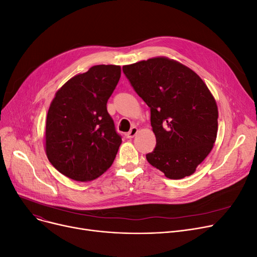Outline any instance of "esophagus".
Masks as SVG:
<instances>
[{"label":"esophagus","mask_w":257,"mask_h":257,"mask_svg":"<svg viewBox=\"0 0 257 257\" xmlns=\"http://www.w3.org/2000/svg\"><path fill=\"white\" fill-rule=\"evenodd\" d=\"M137 133H138V128H137L136 126H133V127L131 128V131L126 134V138H128V139L134 138V137H135V136L137 135Z\"/></svg>","instance_id":"34e87169"}]
</instances>
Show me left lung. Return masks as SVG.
Listing matches in <instances>:
<instances>
[{
    "mask_svg": "<svg viewBox=\"0 0 257 257\" xmlns=\"http://www.w3.org/2000/svg\"><path fill=\"white\" fill-rule=\"evenodd\" d=\"M122 70L151 107L157 144L146 155L149 163L168 179L191 176L216 140L218 111L208 87L194 71L164 56Z\"/></svg>",
    "mask_w": 257,
    "mask_h": 257,
    "instance_id": "1",
    "label": "left lung"
}]
</instances>
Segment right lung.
Listing matches in <instances>:
<instances>
[{"label":"right lung","instance_id":"obj_1","mask_svg":"<svg viewBox=\"0 0 257 257\" xmlns=\"http://www.w3.org/2000/svg\"><path fill=\"white\" fill-rule=\"evenodd\" d=\"M120 76V66H93L55 93L47 114L45 149L60 174L88 182L113 164L122 140L106 102Z\"/></svg>","mask_w":257,"mask_h":257}]
</instances>
